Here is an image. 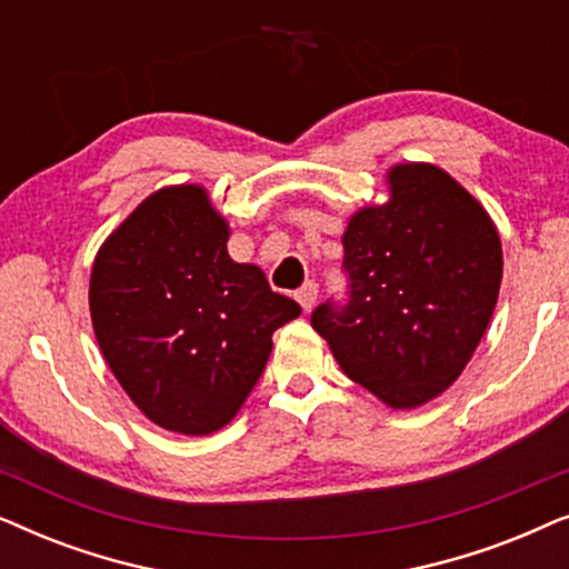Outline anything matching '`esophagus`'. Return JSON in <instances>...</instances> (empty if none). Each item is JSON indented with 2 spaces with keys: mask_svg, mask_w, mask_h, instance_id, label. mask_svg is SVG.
I'll return each instance as SVG.
<instances>
[{
  "mask_svg": "<svg viewBox=\"0 0 569 569\" xmlns=\"http://www.w3.org/2000/svg\"><path fill=\"white\" fill-rule=\"evenodd\" d=\"M295 298H298L302 310H310V308H313L316 298H318V284L316 282H306L298 292H295Z\"/></svg>",
  "mask_w": 569,
  "mask_h": 569,
  "instance_id": "1",
  "label": "esophagus"
}]
</instances>
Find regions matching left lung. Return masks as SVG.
I'll return each mask as SVG.
<instances>
[{
  "instance_id": "obj_1",
  "label": "left lung",
  "mask_w": 569,
  "mask_h": 569,
  "mask_svg": "<svg viewBox=\"0 0 569 569\" xmlns=\"http://www.w3.org/2000/svg\"><path fill=\"white\" fill-rule=\"evenodd\" d=\"M386 181V204L357 209L341 236L349 302L318 306L310 323L355 383L386 407L417 409L477 352L502 243L487 209L432 162H401Z\"/></svg>"
}]
</instances>
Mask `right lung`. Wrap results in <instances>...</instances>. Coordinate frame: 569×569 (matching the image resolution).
Listing matches in <instances>:
<instances>
[{
  "label": "right lung",
  "instance_id": "right-lung-1",
  "mask_svg": "<svg viewBox=\"0 0 569 569\" xmlns=\"http://www.w3.org/2000/svg\"><path fill=\"white\" fill-rule=\"evenodd\" d=\"M199 183L150 193L98 248L90 318L108 368L162 430L209 435L238 415L300 306L228 253Z\"/></svg>",
  "mask_w": 569,
  "mask_h": 569
}]
</instances>
